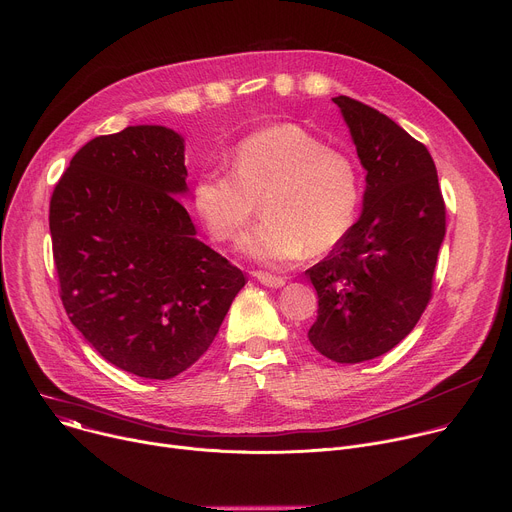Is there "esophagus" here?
<instances>
[{
	"label": "esophagus",
	"instance_id": "esophagus-1",
	"mask_svg": "<svg viewBox=\"0 0 512 512\" xmlns=\"http://www.w3.org/2000/svg\"><path fill=\"white\" fill-rule=\"evenodd\" d=\"M263 285H267V287H283L285 285V277H281V275H271V273H267V271H255L253 273Z\"/></svg>",
	"mask_w": 512,
	"mask_h": 512
}]
</instances>
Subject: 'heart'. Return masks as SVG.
<instances>
[{
    "instance_id": "1",
    "label": "heart",
    "mask_w": 512,
    "mask_h": 512,
    "mask_svg": "<svg viewBox=\"0 0 512 512\" xmlns=\"http://www.w3.org/2000/svg\"><path fill=\"white\" fill-rule=\"evenodd\" d=\"M233 172L206 170L192 186V208L221 243H237L259 212L265 221L245 247L265 261L322 255L352 231L362 176L352 156L298 123H273L245 135Z\"/></svg>"
}]
</instances>
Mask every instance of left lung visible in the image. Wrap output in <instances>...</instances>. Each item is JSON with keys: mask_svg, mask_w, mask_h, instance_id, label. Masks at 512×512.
<instances>
[{"mask_svg": "<svg viewBox=\"0 0 512 512\" xmlns=\"http://www.w3.org/2000/svg\"><path fill=\"white\" fill-rule=\"evenodd\" d=\"M332 101L367 170V190L350 235L306 271L318 291L308 338L330 360L362 362L397 346L425 312L446 235V202L421 141L356 99Z\"/></svg>", "mask_w": 512, "mask_h": 512, "instance_id": "left-lung-1", "label": "left lung"}]
</instances>
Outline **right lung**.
Here are the masks:
<instances>
[{
  "instance_id": "add662e5",
  "label": "right lung",
  "mask_w": 512,
  "mask_h": 512,
  "mask_svg": "<svg viewBox=\"0 0 512 512\" xmlns=\"http://www.w3.org/2000/svg\"><path fill=\"white\" fill-rule=\"evenodd\" d=\"M182 137L162 125L99 135L50 198L58 294L75 328L117 369L172 379L208 350L243 271L196 239L184 204Z\"/></svg>"
}]
</instances>
